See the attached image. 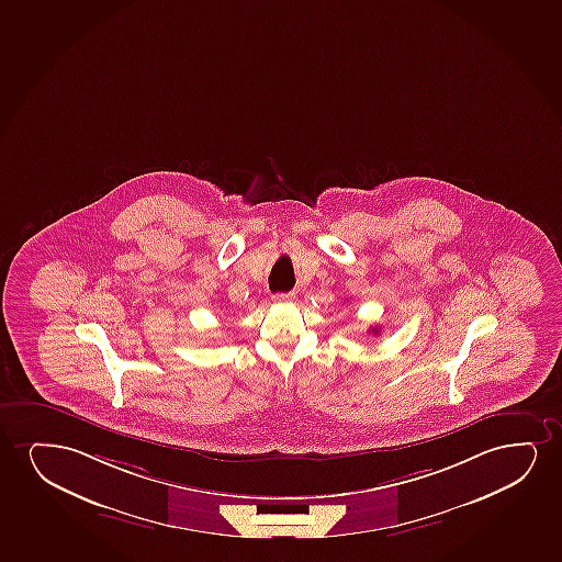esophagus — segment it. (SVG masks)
Masks as SVG:
<instances>
[{
  "label": "esophagus",
  "instance_id": "1",
  "mask_svg": "<svg viewBox=\"0 0 562 562\" xmlns=\"http://www.w3.org/2000/svg\"><path fill=\"white\" fill-rule=\"evenodd\" d=\"M272 300L277 303H292V301H295V293H277V295H272Z\"/></svg>",
  "mask_w": 562,
  "mask_h": 562
}]
</instances>
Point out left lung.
<instances>
[{
	"label": "left lung",
	"mask_w": 562,
	"mask_h": 562,
	"mask_svg": "<svg viewBox=\"0 0 562 562\" xmlns=\"http://www.w3.org/2000/svg\"><path fill=\"white\" fill-rule=\"evenodd\" d=\"M373 334H378V329L373 328Z\"/></svg>",
	"instance_id": "1"
}]
</instances>
